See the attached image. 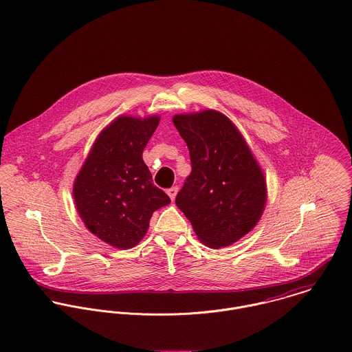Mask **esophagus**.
Masks as SVG:
<instances>
[{
  "label": "esophagus",
  "instance_id": "1",
  "mask_svg": "<svg viewBox=\"0 0 352 352\" xmlns=\"http://www.w3.org/2000/svg\"><path fill=\"white\" fill-rule=\"evenodd\" d=\"M166 194H168V197H169L172 201H175L176 194H177V187H172V188L166 190Z\"/></svg>",
  "mask_w": 352,
  "mask_h": 352
}]
</instances>
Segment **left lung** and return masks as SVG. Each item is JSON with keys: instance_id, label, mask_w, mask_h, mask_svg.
Returning a JSON list of instances; mask_svg holds the SVG:
<instances>
[{"instance_id": "1", "label": "left lung", "mask_w": 352, "mask_h": 352, "mask_svg": "<svg viewBox=\"0 0 352 352\" xmlns=\"http://www.w3.org/2000/svg\"><path fill=\"white\" fill-rule=\"evenodd\" d=\"M172 120L192 165L176 206L204 245L229 247L248 234L263 215L264 173L240 130L222 112L177 113Z\"/></svg>"}]
</instances>
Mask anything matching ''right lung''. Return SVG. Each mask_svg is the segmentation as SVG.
Listing matches in <instances>:
<instances>
[{
    "mask_svg": "<svg viewBox=\"0 0 352 352\" xmlns=\"http://www.w3.org/2000/svg\"><path fill=\"white\" fill-rule=\"evenodd\" d=\"M158 123V115H119L101 130L76 176L77 212L88 230L111 247H135L153 212L170 203L153 184L142 158Z\"/></svg>",
    "mask_w": 352,
    "mask_h": 352,
    "instance_id": "1",
    "label": "right lung"
}]
</instances>
